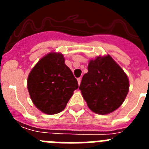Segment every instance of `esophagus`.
<instances>
[{"instance_id":"34e87169","label":"esophagus","mask_w":149,"mask_h":149,"mask_svg":"<svg viewBox=\"0 0 149 149\" xmlns=\"http://www.w3.org/2000/svg\"><path fill=\"white\" fill-rule=\"evenodd\" d=\"M81 77H79V78H77V83H78L79 86H80V84H81Z\"/></svg>"}]
</instances>
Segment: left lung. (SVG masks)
Listing matches in <instances>:
<instances>
[{"label": "left lung", "mask_w": 149, "mask_h": 149, "mask_svg": "<svg viewBox=\"0 0 149 149\" xmlns=\"http://www.w3.org/2000/svg\"><path fill=\"white\" fill-rule=\"evenodd\" d=\"M79 89L89 108L101 115L118 109L129 90L126 74L110 55L90 60Z\"/></svg>", "instance_id": "1"}]
</instances>
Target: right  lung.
<instances>
[{"label":"right lung","instance_id":"add662e5","mask_svg":"<svg viewBox=\"0 0 149 149\" xmlns=\"http://www.w3.org/2000/svg\"><path fill=\"white\" fill-rule=\"evenodd\" d=\"M77 88V79L65 64L63 55L59 53H50L42 57L27 78L33 103L48 115L63 111Z\"/></svg>","mask_w":149,"mask_h":149}]
</instances>
